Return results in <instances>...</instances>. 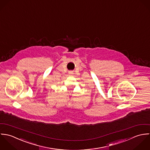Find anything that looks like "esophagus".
I'll list each match as a JSON object with an SVG mask.
<instances>
[{
    "instance_id": "1",
    "label": "esophagus",
    "mask_w": 150,
    "mask_h": 150,
    "mask_svg": "<svg viewBox=\"0 0 150 150\" xmlns=\"http://www.w3.org/2000/svg\"><path fill=\"white\" fill-rule=\"evenodd\" d=\"M68 74H69V75H72V74H73V72H72V71H69V72H68Z\"/></svg>"
}]
</instances>
